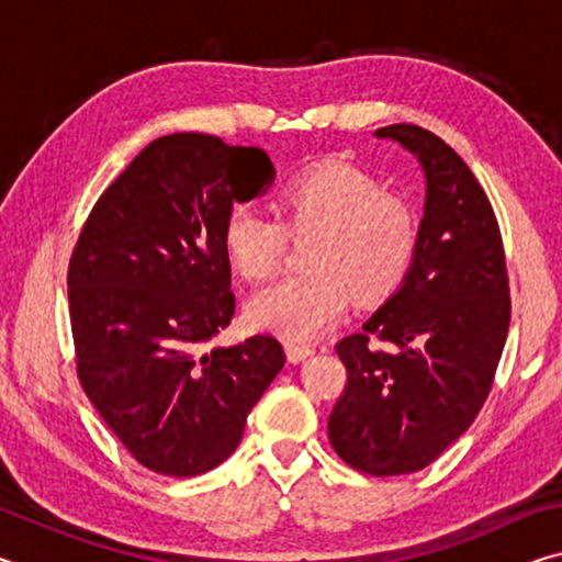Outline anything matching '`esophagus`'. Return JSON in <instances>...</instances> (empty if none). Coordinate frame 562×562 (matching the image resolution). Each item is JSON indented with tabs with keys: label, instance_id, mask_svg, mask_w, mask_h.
Returning <instances> with one entry per match:
<instances>
[{
	"label": "esophagus",
	"instance_id": "34e87169",
	"mask_svg": "<svg viewBox=\"0 0 562 562\" xmlns=\"http://www.w3.org/2000/svg\"><path fill=\"white\" fill-rule=\"evenodd\" d=\"M284 355H288L292 364H300V361L315 355V349L307 347V345H297V341H288V345H284Z\"/></svg>",
	"mask_w": 562,
	"mask_h": 562
}]
</instances>
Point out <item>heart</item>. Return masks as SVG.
Segmentation results:
<instances>
[{
	"label": "heart",
	"instance_id": "1",
	"mask_svg": "<svg viewBox=\"0 0 562 562\" xmlns=\"http://www.w3.org/2000/svg\"><path fill=\"white\" fill-rule=\"evenodd\" d=\"M274 214L235 205L223 223V252L237 278L262 282L278 272L288 235L312 240L307 274L274 282L247 302L252 327L288 339H315L335 327L349 297L359 307L386 302L406 282L422 243L416 207L349 166L292 178Z\"/></svg>",
	"mask_w": 562,
	"mask_h": 562
}]
</instances>
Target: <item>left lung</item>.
<instances>
[{
	"mask_svg": "<svg viewBox=\"0 0 562 562\" xmlns=\"http://www.w3.org/2000/svg\"><path fill=\"white\" fill-rule=\"evenodd\" d=\"M374 136L396 140L424 170L422 243L398 292L337 345L347 386L327 431L351 469L402 475L439 459L479 416L508 337L510 300L498 221L463 158L412 123Z\"/></svg>",
	"mask_w": 562,
	"mask_h": 562,
	"instance_id": "left-lung-1",
	"label": "left lung"
}]
</instances>
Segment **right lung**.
<instances>
[{
    "label": "right lung",
    "instance_id": "add662e5",
    "mask_svg": "<svg viewBox=\"0 0 562 562\" xmlns=\"http://www.w3.org/2000/svg\"><path fill=\"white\" fill-rule=\"evenodd\" d=\"M272 180L262 148L164 136L103 190L74 247L79 382L150 471L188 479L221 465L284 367L282 345L265 335L203 351L235 312L225 217Z\"/></svg>",
    "mask_w": 562,
    "mask_h": 562
}]
</instances>
